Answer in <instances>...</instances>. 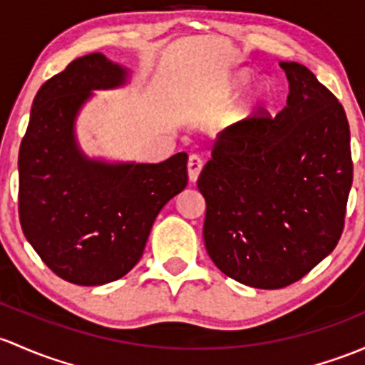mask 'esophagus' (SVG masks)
I'll return each instance as SVG.
<instances>
[{
	"label": "esophagus",
	"mask_w": 365,
	"mask_h": 365,
	"mask_svg": "<svg viewBox=\"0 0 365 365\" xmlns=\"http://www.w3.org/2000/svg\"><path fill=\"white\" fill-rule=\"evenodd\" d=\"M201 170H202L201 157L190 155L189 157V164H187V171H189V180H190V182H192V183L197 182L199 175H201Z\"/></svg>",
	"instance_id": "obj_1"
}]
</instances>
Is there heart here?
Instances as JSON below:
<instances>
[{
  "mask_svg": "<svg viewBox=\"0 0 365 365\" xmlns=\"http://www.w3.org/2000/svg\"><path fill=\"white\" fill-rule=\"evenodd\" d=\"M255 75L250 70H237L232 75L225 78L222 83L220 91L215 96V106L217 108H224V106L231 105L234 99L241 94L248 86L253 82ZM274 101V87L269 80H260L255 86L243 94V98L237 99L236 103L227 110L224 115V124L227 128H236V125L245 124V122L252 120L257 115L266 112Z\"/></svg>",
  "mask_w": 365,
  "mask_h": 365,
  "instance_id": "obj_1",
  "label": "heart"
}]
</instances>
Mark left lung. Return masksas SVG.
I'll use <instances>...</instances> for the list:
<instances>
[{
	"label": "left lung",
	"mask_w": 365,
	"mask_h": 365,
	"mask_svg": "<svg viewBox=\"0 0 365 365\" xmlns=\"http://www.w3.org/2000/svg\"><path fill=\"white\" fill-rule=\"evenodd\" d=\"M279 66L285 108L218 138L197 180L213 264L266 290L297 282L334 250L354 182L341 103L302 64Z\"/></svg>",
	"instance_id": "obj_1"
}]
</instances>
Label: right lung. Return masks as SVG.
I'll return each mask as SVG.
<instances>
[{
  "label": "right lung",
  "instance_id": "1",
  "mask_svg": "<svg viewBox=\"0 0 365 365\" xmlns=\"http://www.w3.org/2000/svg\"><path fill=\"white\" fill-rule=\"evenodd\" d=\"M131 70L96 52L40 87L19 150V217L34 252L66 282L96 287L128 274L153 220L187 187V155L157 164L91 157L76 120L96 91L120 89Z\"/></svg>",
  "mask_w": 365,
  "mask_h": 365
}]
</instances>
